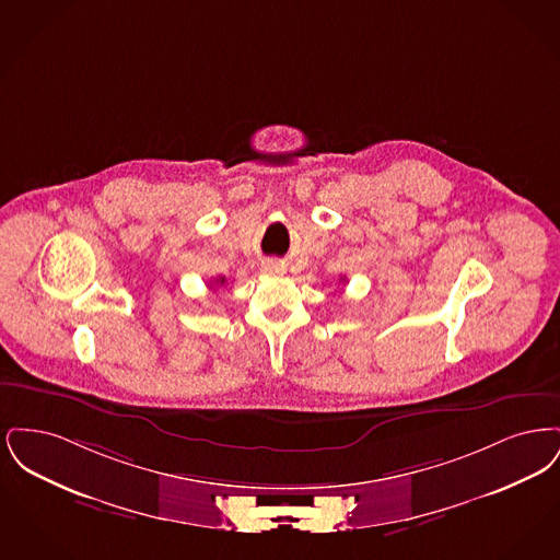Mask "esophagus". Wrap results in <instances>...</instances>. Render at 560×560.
<instances>
[{
  "mask_svg": "<svg viewBox=\"0 0 560 560\" xmlns=\"http://www.w3.org/2000/svg\"><path fill=\"white\" fill-rule=\"evenodd\" d=\"M265 270L270 272V275H279V272H283L285 268H283L281 262H277V260H268V262H265Z\"/></svg>",
  "mask_w": 560,
  "mask_h": 560,
  "instance_id": "34e87169",
  "label": "esophagus"
}]
</instances>
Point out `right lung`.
<instances>
[{
  "instance_id": "1",
  "label": "right lung",
  "mask_w": 560,
  "mask_h": 560,
  "mask_svg": "<svg viewBox=\"0 0 560 560\" xmlns=\"http://www.w3.org/2000/svg\"><path fill=\"white\" fill-rule=\"evenodd\" d=\"M218 283H220V285H222V283H224V277H222V279H218Z\"/></svg>"
}]
</instances>
